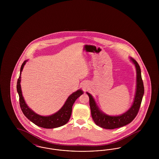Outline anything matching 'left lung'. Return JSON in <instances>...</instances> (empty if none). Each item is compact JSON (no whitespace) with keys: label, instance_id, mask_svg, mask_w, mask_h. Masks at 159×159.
Instances as JSON below:
<instances>
[{"label":"left lung","instance_id":"8db88e82","mask_svg":"<svg viewBox=\"0 0 159 159\" xmlns=\"http://www.w3.org/2000/svg\"><path fill=\"white\" fill-rule=\"evenodd\" d=\"M131 61L135 66L136 70V90L135 97L132 106L125 113L120 116H114L107 115L101 111L97 105L94 99L90 93L87 92L89 97V106L91 115L97 125L102 128L114 129L124 126L132 121L138 114L144 95V88L141 77V68L134 59L130 58Z\"/></svg>","mask_w":159,"mask_h":159}]
</instances>
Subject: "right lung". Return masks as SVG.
<instances>
[{
  "instance_id": "obj_1",
  "label": "right lung",
  "mask_w": 159,
  "mask_h": 159,
  "mask_svg": "<svg viewBox=\"0 0 159 159\" xmlns=\"http://www.w3.org/2000/svg\"><path fill=\"white\" fill-rule=\"evenodd\" d=\"M26 61H24L21 65L20 76L18 79L16 84V89L19 95L20 107L23 114L29 120L32 121L36 125L41 128L53 129L58 128L66 125L70 118L73 104L75 103L76 99L83 94V91L79 89L70 95L68 97L66 102H65L64 105L56 113L53 114L49 116H42L35 113L25 104V101L23 98L22 92L21 89V74Z\"/></svg>"
}]
</instances>
